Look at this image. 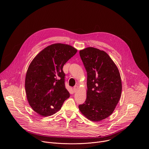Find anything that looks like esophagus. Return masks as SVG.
Returning a JSON list of instances; mask_svg holds the SVG:
<instances>
[{
    "label": "esophagus",
    "mask_w": 149,
    "mask_h": 149,
    "mask_svg": "<svg viewBox=\"0 0 149 149\" xmlns=\"http://www.w3.org/2000/svg\"><path fill=\"white\" fill-rule=\"evenodd\" d=\"M78 86L77 85L74 86V88H73V90H74V91L75 92L78 90Z\"/></svg>",
    "instance_id": "1"
}]
</instances>
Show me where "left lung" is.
Returning a JSON list of instances; mask_svg holds the SVG:
<instances>
[{
    "label": "left lung",
    "instance_id": "obj_1",
    "mask_svg": "<svg viewBox=\"0 0 149 149\" xmlns=\"http://www.w3.org/2000/svg\"><path fill=\"white\" fill-rule=\"evenodd\" d=\"M79 55L87 72V91L79 109L89 120L101 121L113 113L120 98V72L104 51L90 47L80 50Z\"/></svg>",
    "mask_w": 149,
    "mask_h": 149
}]
</instances>
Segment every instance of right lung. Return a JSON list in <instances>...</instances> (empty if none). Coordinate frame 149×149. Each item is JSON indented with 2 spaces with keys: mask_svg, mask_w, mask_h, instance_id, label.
I'll return each instance as SVG.
<instances>
[{
  "mask_svg": "<svg viewBox=\"0 0 149 149\" xmlns=\"http://www.w3.org/2000/svg\"><path fill=\"white\" fill-rule=\"evenodd\" d=\"M77 52L70 45L56 43L43 49L31 62L26 72L25 89L30 106L38 115L54 114L70 97L63 68Z\"/></svg>",
  "mask_w": 149,
  "mask_h": 149,
  "instance_id": "obj_1",
  "label": "right lung"
}]
</instances>
